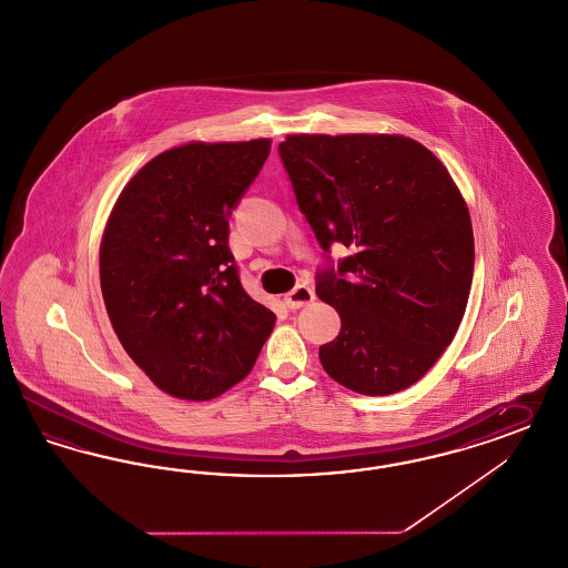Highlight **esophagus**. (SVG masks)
<instances>
[{"label": "esophagus", "mask_w": 568, "mask_h": 568, "mask_svg": "<svg viewBox=\"0 0 568 568\" xmlns=\"http://www.w3.org/2000/svg\"><path fill=\"white\" fill-rule=\"evenodd\" d=\"M314 298V288H310V286H305V284H298L294 291L284 294V303H286L288 310H301V307L310 305Z\"/></svg>", "instance_id": "esophagus-1"}]
</instances>
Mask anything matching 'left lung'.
<instances>
[{
    "label": "left lung",
    "instance_id": "left-lung-1",
    "mask_svg": "<svg viewBox=\"0 0 568 568\" xmlns=\"http://www.w3.org/2000/svg\"><path fill=\"white\" fill-rule=\"evenodd\" d=\"M280 158L322 251H354L315 275V293L341 315V333L320 347L324 371L364 396L410 387L467 307L474 232L462 191L429 149L399 134H291Z\"/></svg>",
    "mask_w": 568,
    "mask_h": 568
}]
</instances>
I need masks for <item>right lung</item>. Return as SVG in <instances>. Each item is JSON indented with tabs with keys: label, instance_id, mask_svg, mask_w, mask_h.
<instances>
[{
	"label": "right lung",
	"instance_id": "1",
	"mask_svg": "<svg viewBox=\"0 0 568 568\" xmlns=\"http://www.w3.org/2000/svg\"><path fill=\"white\" fill-rule=\"evenodd\" d=\"M270 149V139L169 149L109 214L99 261L106 314L128 356L174 398L225 394L274 331V312L242 288L227 244V219Z\"/></svg>",
	"mask_w": 568,
	"mask_h": 568
}]
</instances>
